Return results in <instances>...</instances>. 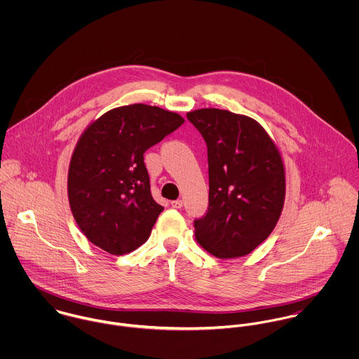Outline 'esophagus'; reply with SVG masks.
<instances>
[{"label": "esophagus", "mask_w": 359, "mask_h": 359, "mask_svg": "<svg viewBox=\"0 0 359 359\" xmlns=\"http://www.w3.org/2000/svg\"><path fill=\"white\" fill-rule=\"evenodd\" d=\"M182 205H184L182 201H174V202H171V207H174V208H181Z\"/></svg>", "instance_id": "34e87169"}]
</instances>
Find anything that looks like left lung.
Segmentation results:
<instances>
[{
  "label": "left lung",
  "instance_id": "left-lung-1",
  "mask_svg": "<svg viewBox=\"0 0 359 359\" xmlns=\"http://www.w3.org/2000/svg\"><path fill=\"white\" fill-rule=\"evenodd\" d=\"M187 117L205 140L208 163V207L194 221L196 239L218 258L246 256L269 236L280 217V154L248 116L199 109Z\"/></svg>",
  "mask_w": 359,
  "mask_h": 359
}]
</instances>
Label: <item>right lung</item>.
Listing matches in <instances>:
<instances>
[{
    "mask_svg": "<svg viewBox=\"0 0 359 359\" xmlns=\"http://www.w3.org/2000/svg\"><path fill=\"white\" fill-rule=\"evenodd\" d=\"M184 121L137 103L109 110L84 131L70 160L67 194L90 242L123 256L148 241L164 207L152 198L144 154Z\"/></svg>",
    "mask_w": 359,
    "mask_h": 359,
    "instance_id": "obj_1",
    "label": "right lung"
}]
</instances>
